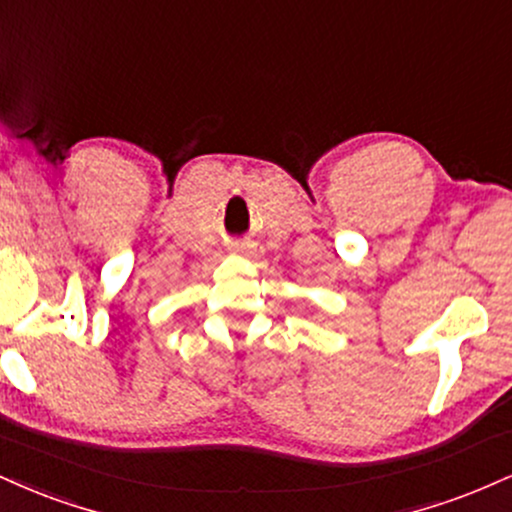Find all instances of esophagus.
Returning a JSON list of instances; mask_svg holds the SVG:
<instances>
[{
	"instance_id": "obj_1",
	"label": "esophagus",
	"mask_w": 512,
	"mask_h": 512,
	"mask_svg": "<svg viewBox=\"0 0 512 512\" xmlns=\"http://www.w3.org/2000/svg\"><path fill=\"white\" fill-rule=\"evenodd\" d=\"M233 248H236V250H238V245H233Z\"/></svg>"
}]
</instances>
